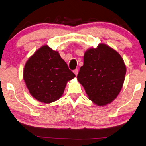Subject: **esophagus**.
I'll list each match as a JSON object with an SVG mask.
<instances>
[{"label": "esophagus", "mask_w": 146, "mask_h": 146, "mask_svg": "<svg viewBox=\"0 0 146 146\" xmlns=\"http://www.w3.org/2000/svg\"><path fill=\"white\" fill-rule=\"evenodd\" d=\"M73 73L75 74V75H77L78 73H79V70H78V69H75V70L73 71Z\"/></svg>", "instance_id": "1"}]
</instances>
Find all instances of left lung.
<instances>
[{
    "instance_id": "8db88e82",
    "label": "left lung",
    "mask_w": 146,
    "mask_h": 146,
    "mask_svg": "<svg viewBox=\"0 0 146 146\" xmlns=\"http://www.w3.org/2000/svg\"><path fill=\"white\" fill-rule=\"evenodd\" d=\"M123 58L114 49L104 44L87 50L77 80L88 98L96 105L110 104L123 87L126 75Z\"/></svg>"
}]
</instances>
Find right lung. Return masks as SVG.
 <instances>
[{
  "mask_svg": "<svg viewBox=\"0 0 146 146\" xmlns=\"http://www.w3.org/2000/svg\"><path fill=\"white\" fill-rule=\"evenodd\" d=\"M75 77L66 62L48 45L35 52L25 65L23 80L29 92L38 101L46 104L58 100L67 81Z\"/></svg>",
  "mask_w": 146,
  "mask_h": 146,
  "instance_id": "obj_1",
  "label": "right lung"
}]
</instances>
